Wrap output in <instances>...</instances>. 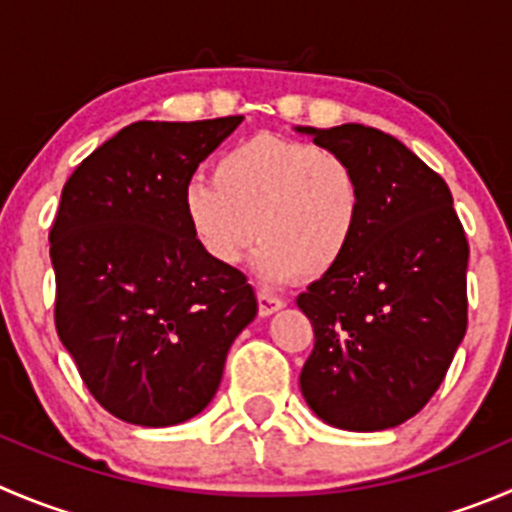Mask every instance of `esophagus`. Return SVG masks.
Returning a JSON list of instances; mask_svg holds the SVG:
<instances>
[{
    "mask_svg": "<svg viewBox=\"0 0 512 512\" xmlns=\"http://www.w3.org/2000/svg\"><path fill=\"white\" fill-rule=\"evenodd\" d=\"M256 299H259V314L261 316L274 314V311H279L281 306H284V301H281L279 296L269 294V291H264V289L256 291Z\"/></svg>",
    "mask_w": 512,
    "mask_h": 512,
    "instance_id": "1",
    "label": "esophagus"
}]
</instances>
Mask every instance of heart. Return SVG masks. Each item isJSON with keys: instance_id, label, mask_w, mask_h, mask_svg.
<instances>
[{"instance_id": "b5f03b06", "label": "heart", "mask_w": 512, "mask_h": 512, "mask_svg": "<svg viewBox=\"0 0 512 512\" xmlns=\"http://www.w3.org/2000/svg\"><path fill=\"white\" fill-rule=\"evenodd\" d=\"M362 180L344 155L261 133L228 148L213 180L183 191L188 231L218 266H238L259 236L256 271L271 284L329 274L362 221Z\"/></svg>"}]
</instances>
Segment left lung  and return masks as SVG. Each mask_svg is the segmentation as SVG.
<instances>
[{
  "instance_id": "left-lung-1",
  "label": "left lung",
  "mask_w": 512,
  "mask_h": 512,
  "mask_svg": "<svg viewBox=\"0 0 512 512\" xmlns=\"http://www.w3.org/2000/svg\"><path fill=\"white\" fill-rule=\"evenodd\" d=\"M296 130L344 155L364 193L344 261L296 299L314 326L301 394L339 430L397 427L430 402L465 337V228L445 180L392 135L357 123Z\"/></svg>"
}]
</instances>
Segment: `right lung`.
I'll return each mask as SVG.
<instances>
[{"label": "right lung", "instance_id": "add662e5", "mask_svg": "<svg viewBox=\"0 0 512 512\" xmlns=\"http://www.w3.org/2000/svg\"><path fill=\"white\" fill-rule=\"evenodd\" d=\"M241 120H140L62 188L50 228L57 334L92 397L130 425L203 412L259 309L246 276L213 264L183 216L196 168Z\"/></svg>", "mask_w": 512, "mask_h": 512}]
</instances>
